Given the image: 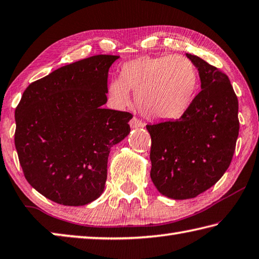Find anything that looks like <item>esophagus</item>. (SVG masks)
<instances>
[{"label":"esophagus","mask_w":259,"mask_h":259,"mask_svg":"<svg viewBox=\"0 0 259 259\" xmlns=\"http://www.w3.org/2000/svg\"><path fill=\"white\" fill-rule=\"evenodd\" d=\"M130 126L131 128H143V126L145 125V123L143 121H140L139 119H137V117H133V119L130 120Z\"/></svg>","instance_id":"obj_1"}]
</instances>
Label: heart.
<instances>
[{
  "instance_id": "1",
  "label": "heart",
  "mask_w": 259,
  "mask_h": 259,
  "mask_svg": "<svg viewBox=\"0 0 259 259\" xmlns=\"http://www.w3.org/2000/svg\"><path fill=\"white\" fill-rule=\"evenodd\" d=\"M199 84L198 71L182 55L140 56L121 67L120 78L109 83V98L117 109L130 105V91L148 119L173 120L189 109Z\"/></svg>"
}]
</instances>
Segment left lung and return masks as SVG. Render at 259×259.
I'll use <instances>...</instances> for the list:
<instances>
[{
    "instance_id": "1",
    "label": "left lung",
    "mask_w": 259,
    "mask_h": 259,
    "mask_svg": "<svg viewBox=\"0 0 259 259\" xmlns=\"http://www.w3.org/2000/svg\"><path fill=\"white\" fill-rule=\"evenodd\" d=\"M199 71L201 91L176 121L147 124L150 178L162 195L189 199L218 182L232 161L239 135L238 97L227 74L187 54Z\"/></svg>"
}]
</instances>
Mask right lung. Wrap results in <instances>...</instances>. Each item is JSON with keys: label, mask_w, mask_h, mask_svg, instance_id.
Masks as SVG:
<instances>
[{"label": "right lung", "mask_w": 259, "mask_h": 259, "mask_svg": "<svg viewBox=\"0 0 259 259\" xmlns=\"http://www.w3.org/2000/svg\"><path fill=\"white\" fill-rule=\"evenodd\" d=\"M116 55H94L31 82L16 107L15 145L23 176L55 203L81 206L104 190L111 147L133 114L103 109Z\"/></svg>", "instance_id": "1"}]
</instances>
